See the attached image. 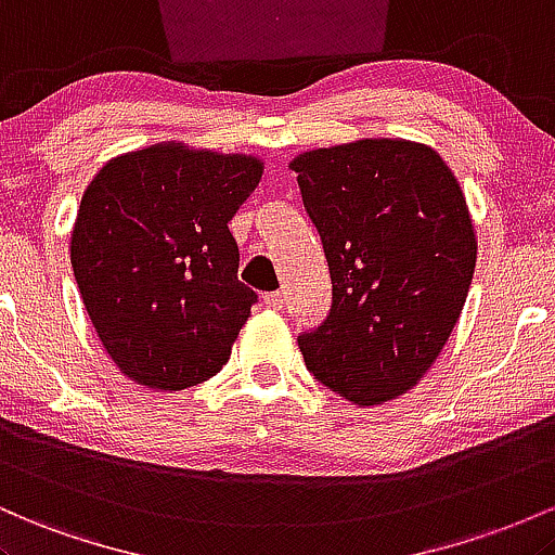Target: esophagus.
Instances as JSON below:
<instances>
[{"mask_svg": "<svg viewBox=\"0 0 555 555\" xmlns=\"http://www.w3.org/2000/svg\"><path fill=\"white\" fill-rule=\"evenodd\" d=\"M264 304L270 309H283L285 307V294H283V291H272V294H264Z\"/></svg>", "mask_w": 555, "mask_h": 555, "instance_id": "esophagus-1", "label": "esophagus"}]
</instances>
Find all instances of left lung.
Here are the masks:
<instances>
[{"mask_svg": "<svg viewBox=\"0 0 555 555\" xmlns=\"http://www.w3.org/2000/svg\"><path fill=\"white\" fill-rule=\"evenodd\" d=\"M325 248L333 307L298 335L307 370L357 406L420 383L462 314L477 241L438 152L366 139L291 162Z\"/></svg>", "mask_w": 555, "mask_h": 555, "instance_id": "left-lung-1", "label": "left lung"}]
</instances>
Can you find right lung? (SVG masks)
I'll use <instances>...</instances> for the list:
<instances>
[{
  "instance_id": "add662e5",
  "label": "right lung",
  "mask_w": 555,
  "mask_h": 555,
  "mask_svg": "<svg viewBox=\"0 0 555 555\" xmlns=\"http://www.w3.org/2000/svg\"><path fill=\"white\" fill-rule=\"evenodd\" d=\"M261 162L159 143L107 162L80 198L70 261L112 361L133 383L185 390L222 370L257 294L228 222Z\"/></svg>"
}]
</instances>
